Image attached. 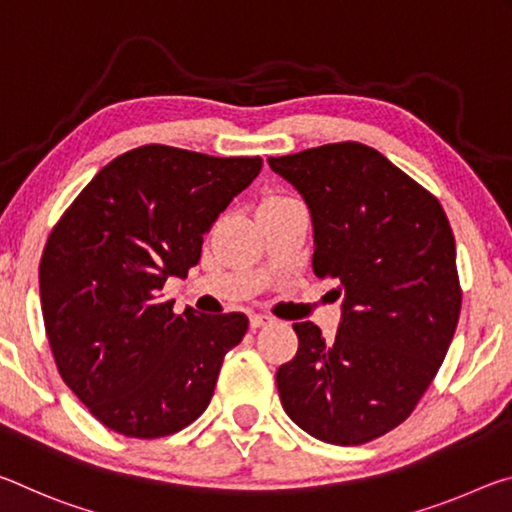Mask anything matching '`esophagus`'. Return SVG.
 Segmentation results:
<instances>
[{
	"mask_svg": "<svg viewBox=\"0 0 512 512\" xmlns=\"http://www.w3.org/2000/svg\"><path fill=\"white\" fill-rule=\"evenodd\" d=\"M249 324H251V329H261V326H267V324H272V317H267V315H251L249 317Z\"/></svg>",
	"mask_w": 512,
	"mask_h": 512,
	"instance_id": "34e87169",
	"label": "esophagus"
}]
</instances>
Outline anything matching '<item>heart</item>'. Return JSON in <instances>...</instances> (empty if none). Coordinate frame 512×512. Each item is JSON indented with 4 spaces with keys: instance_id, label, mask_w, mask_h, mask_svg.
<instances>
[{
    "instance_id": "heart-1",
    "label": "heart",
    "mask_w": 512,
    "mask_h": 512,
    "mask_svg": "<svg viewBox=\"0 0 512 512\" xmlns=\"http://www.w3.org/2000/svg\"><path fill=\"white\" fill-rule=\"evenodd\" d=\"M281 199H290V197H283V195H274V197H267L265 201H281Z\"/></svg>"
}]
</instances>
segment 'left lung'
Returning <instances> with one entry per match:
<instances>
[{"mask_svg":"<svg viewBox=\"0 0 512 512\" xmlns=\"http://www.w3.org/2000/svg\"><path fill=\"white\" fill-rule=\"evenodd\" d=\"M267 163L311 208L315 276L345 295L333 340L292 324L281 404L317 440L365 445L413 413L447 356L463 301L454 233L438 197L360 142Z\"/></svg>","mask_w":512,"mask_h":512,"instance_id":"obj_1","label":"left lung"}]
</instances>
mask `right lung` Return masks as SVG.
I'll list each match as a JSON object with an SVG mask.
<instances>
[{
  "label": "right lung",
  "instance_id": "1",
  "mask_svg": "<svg viewBox=\"0 0 512 512\" xmlns=\"http://www.w3.org/2000/svg\"><path fill=\"white\" fill-rule=\"evenodd\" d=\"M261 167V156L136 147L102 167L54 224L40 258L47 340L67 388L111 431L165 438L211 404L249 320L177 315L161 290L199 263L204 233Z\"/></svg>",
  "mask_w": 512,
  "mask_h": 512
}]
</instances>
